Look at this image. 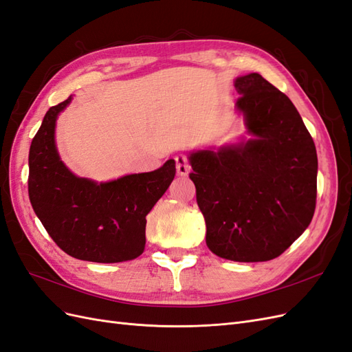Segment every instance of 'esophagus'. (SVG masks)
Instances as JSON below:
<instances>
[{
    "instance_id": "obj_1",
    "label": "esophagus",
    "mask_w": 352,
    "mask_h": 352,
    "mask_svg": "<svg viewBox=\"0 0 352 352\" xmlns=\"http://www.w3.org/2000/svg\"><path fill=\"white\" fill-rule=\"evenodd\" d=\"M175 166L178 175H187L190 173V164L186 155H177L175 156Z\"/></svg>"
}]
</instances>
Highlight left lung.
I'll list each match as a JSON object with an SVG mask.
<instances>
[{
  "mask_svg": "<svg viewBox=\"0 0 352 352\" xmlns=\"http://www.w3.org/2000/svg\"><path fill=\"white\" fill-rule=\"evenodd\" d=\"M237 109L255 138L190 156L196 200L215 255L261 263L282 255L316 210L317 152L289 97L259 74L236 79Z\"/></svg>",
  "mask_w": 352,
  "mask_h": 352,
  "instance_id": "left-lung-1",
  "label": "left lung"
}]
</instances>
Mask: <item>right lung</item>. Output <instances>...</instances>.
<instances>
[{
	"label": "right lung",
	"mask_w": 352,
	"mask_h": 352,
	"mask_svg": "<svg viewBox=\"0 0 352 352\" xmlns=\"http://www.w3.org/2000/svg\"><path fill=\"white\" fill-rule=\"evenodd\" d=\"M72 97L48 109L29 148L28 193L36 217L67 255L91 263H122L146 246V217L175 175L169 159L152 173L97 184L75 177L54 144L56 118Z\"/></svg>",
	"instance_id": "add662e5"
}]
</instances>
